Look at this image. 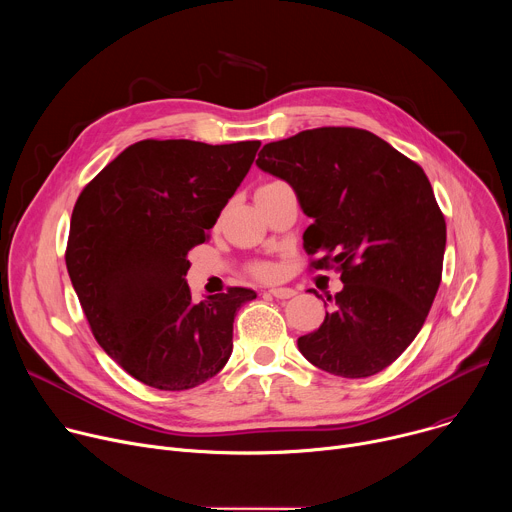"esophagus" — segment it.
<instances>
[{
    "instance_id": "34e87169",
    "label": "esophagus",
    "mask_w": 512,
    "mask_h": 512,
    "mask_svg": "<svg viewBox=\"0 0 512 512\" xmlns=\"http://www.w3.org/2000/svg\"><path fill=\"white\" fill-rule=\"evenodd\" d=\"M269 294L273 298H277V300H289V298L296 296V289H291V287H271Z\"/></svg>"
}]
</instances>
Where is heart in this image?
Wrapping results in <instances>:
<instances>
[{
    "mask_svg": "<svg viewBox=\"0 0 512 512\" xmlns=\"http://www.w3.org/2000/svg\"><path fill=\"white\" fill-rule=\"evenodd\" d=\"M277 186H285V184H281V182H269V184L261 186L259 190H267V188H277ZM255 275H259V277H263V279H271V277L275 275V269H273L271 265H259V267H255Z\"/></svg>",
    "mask_w": 512,
    "mask_h": 512,
    "instance_id": "b5f03b06",
    "label": "heart"
}]
</instances>
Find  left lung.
Instances as JSON below:
<instances>
[{
    "instance_id": "1",
    "label": "left lung",
    "mask_w": 512,
    "mask_h": 512,
    "mask_svg": "<svg viewBox=\"0 0 512 512\" xmlns=\"http://www.w3.org/2000/svg\"><path fill=\"white\" fill-rule=\"evenodd\" d=\"M257 166L294 188L312 218V267L342 271V291L322 326L298 338L300 352L344 379L381 373L421 330L442 281L446 221L425 172L356 127L271 141Z\"/></svg>"
}]
</instances>
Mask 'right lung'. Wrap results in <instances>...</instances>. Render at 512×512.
Returning a JSON list of instances; mask_svg holds the SVG:
<instances>
[{
	"mask_svg": "<svg viewBox=\"0 0 512 512\" xmlns=\"http://www.w3.org/2000/svg\"><path fill=\"white\" fill-rule=\"evenodd\" d=\"M261 141L208 145L143 139L81 192L66 269L93 336L133 379L184 391L212 379L233 352L239 308L253 289L196 302L188 251L206 241L247 176Z\"/></svg>",
	"mask_w": 512,
	"mask_h": 512,
	"instance_id": "1",
	"label": "right lung"
}]
</instances>
